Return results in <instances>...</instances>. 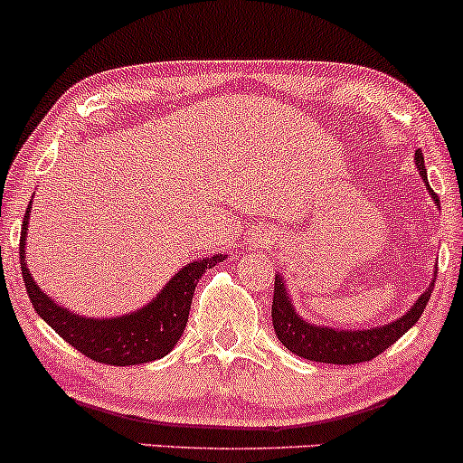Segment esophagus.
Masks as SVG:
<instances>
[{"label":"esophagus","instance_id":"34e87169","mask_svg":"<svg viewBox=\"0 0 463 463\" xmlns=\"http://www.w3.org/2000/svg\"><path fill=\"white\" fill-rule=\"evenodd\" d=\"M252 246L263 250L274 246V232L265 231V228H259V231L252 232Z\"/></svg>","mask_w":463,"mask_h":463}]
</instances>
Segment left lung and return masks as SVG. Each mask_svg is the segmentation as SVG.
Masks as SVG:
<instances>
[{
	"instance_id": "1",
	"label": "left lung",
	"mask_w": 463,
	"mask_h": 463,
	"mask_svg": "<svg viewBox=\"0 0 463 463\" xmlns=\"http://www.w3.org/2000/svg\"><path fill=\"white\" fill-rule=\"evenodd\" d=\"M416 168L419 175L429 189L436 207L439 209L438 194L429 187L427 170H425V157L420 150L414 153ZM438 269H433V278L420 293V298L410 306L408 313H403L391 323L375 327H362V330H345V327H332L323 326V323H313L306 317H302L295 310V304L288 293L285 278L276 274L274 285V302H271V319H274V330L278 341H280L288 352L298 354L299 358L313 360V362H326V364H360V362H369L377 358L382 352H386L391 345H394L420 319L425 313L429 298H431L433 282H436Z\"/></svg>"
}]
</instances>
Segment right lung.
Wrapping results in <instances>:
<instances>
[{
  "label": "right lung",
  "mask_w": 463,
  "mask_h": 463,
  "mask_svg": "<svg viewBox=\"0 0 463 463\" xmlns=\"http://www.w3.org/2000/svg\"><path fill=\"white\" fill-rule=\"evenodd\" d=\"M32 203L24 215V231H21L19 256L21 274L30 295L32 306L43 321H47L66 343L88 358L103 362L111 366L146 364L168 355L183 330L187 326L192 298L198 280L207 269H213L217 263H224L226 254L204 256V259L189 260L170 278L168 285L144 304L142 308L131 310L127 315L116 317H86L72 313L66 306H60L36 285L34 276L25 260L27 224H30Z\"/></svg>",
  "instance_id": "1"
}]
</instances>
